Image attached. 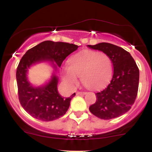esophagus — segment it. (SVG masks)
I'll use <instances>...</instances> for the list:
<instances>
[{"instance_id": "1", "label": "esophagus", "mask_w": 152, "mask_h": 152, "mask_svg": "<svg viewBox=\"0 0 152 152\" xmlns=\"http://www.w3.org/2000/svg\"><path fill=\"white\" fill-rule=\"evenodd\" d=\"M86 92H82V91H77L76 92V94L77 95H81V94H83V95H84V94H86Z\"/></svg>"}]
</instances>
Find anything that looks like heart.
Segmentation results:
<instances>
[{
    "mask_svg": "<svg viewBox=\"0 0 152 152\" xmlns=\"http://www.w3.org/2000/svg\"><path fill=\"white\" fill-rule=\"evenodd\" d=\"M61 75L64 83L73 88L81 76L82 83L94 89L106 86L112 76L111 58L104 52L83 50L71 56L69 66L62 68Z\"/></svg>",
    "mask_w": 152,
    "mask_h": 152,
    "instance_id": "1",
    "label": "heart"
}]
</instances>
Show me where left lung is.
<instances>
[{
	"instance_id": "1",
	"label": "left lung",
	"mask_w": 152,
	"mask_h": 152,
	"mask_svg": "<svg viewBox=\"0 0 152 152\" xmlns=\"http://www.w3.org/2000/svg\"><path fill=\"white\" fill-rule=\"evenodd\" d=\"M88 47L107 54L114 67L111 81L104 89L96 93V101L90 106V111L104 120L118 117L132 108L137 98L139 68L131 54L121 47L109 43Z\"/></svg>"
}]
</instances>
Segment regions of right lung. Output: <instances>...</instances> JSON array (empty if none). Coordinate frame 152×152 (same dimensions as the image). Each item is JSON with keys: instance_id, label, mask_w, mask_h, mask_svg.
<instances>
[{"instance_id": "1", "label": "right lung", "mask_w": 152, "mask_h": 152, "mask_svg": "<svg viewBox=\"0 0 152 152\" xmlns=\"http://www.w3.org/2000/svg\"><path fill=\"white\" fill-rule=\"evenodd\" d=\"M78 48L73 43L46 41L28 50L20 59L16 70L18 99L22 107L31 116L43 121L61 117L76 94L68 98L62 97L57 89L58 78L55 74L44 86H33L27 78L29 68L37 63L50 61L56 71L57 66L61 67L64 59Z\"/></svg>"}]
</instances>
